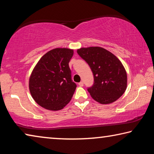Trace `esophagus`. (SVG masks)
<instances>
[{
	"label": "esophagus",
	"instance_id": "obj_1",
	"mask_svg": "<svg viewBox=\"0 0 154 154\" xmlns=\"http://www.w3.org/2000/svg\"><path fill=\"white\" fill-rule=\"evenodd\" d=\"M78 85H79L80 87H82V86H83V82H79V83H78Z\"/></svg>",
	"mask_w": 154,
	"mask_h": 154
}]
</instances>
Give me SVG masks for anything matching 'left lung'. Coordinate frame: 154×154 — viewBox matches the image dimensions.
<instances>
[{
    "label": "left lung",
    "mask_w": 154,
    "mask_h": 154,
    "mask_svg": "<svg viewBox=\"0 0 154 154\" xmlns=\"http://www.w3.org/2000/svg\"><path fill=\"white\" fill-rule=\"evenodd\" d=\"M77 52L93 72L94 83L88 91L94 100L105 105L121 97L127 88V73L121 61L100 47L82 48Z\"/></svg>",
    "instance_id": "8db88e82"
}]
</instances>
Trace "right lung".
I'll use <instances>...</instances> for the list:
<instances>
[{"label":"right lung","mask_w":154,"mask_h":154,"mask_svg":"<svg viewBox=\"0 0 154 154\" xmlns=\"http://www.w3.org/2000/svg\"><path fill=\"white\" fill-rule=\"evenodd\" d=\"M73 52L69 48L51 49L41 57L31 72L30 94L44 109L59 111L71 101L77 88L69 66Z\"/></svg>","instance_id":"1"}]
</instances>
